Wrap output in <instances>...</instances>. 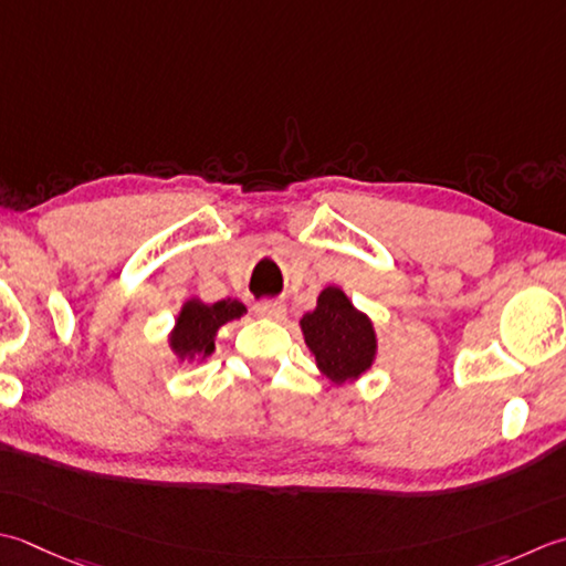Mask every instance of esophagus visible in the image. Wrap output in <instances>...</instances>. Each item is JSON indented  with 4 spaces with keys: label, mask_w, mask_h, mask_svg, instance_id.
<instances>
[{
    "label": "esophagus",
    "mask_w": 566,
    "mask_h": 566,
    "mask_svg": "<svg viewBox=\"0 0 566 566\" xmlns=\"http://www.w3.org/2000/svg\"><path fill=\"white\" fill-rule=\"evenodd\" d=\"M254 314H258V316H264V318H274V321H280V318H284L286 308H284V304H282V302H272V298H264V302H258V304H254Z\"/></svg>",
    "instance_id": "1"
}]
</instances>
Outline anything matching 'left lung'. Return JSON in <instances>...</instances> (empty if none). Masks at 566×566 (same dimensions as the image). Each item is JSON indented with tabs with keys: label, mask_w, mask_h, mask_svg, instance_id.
Returning <instances> with one entry per match:
<instances>
[{
	"label": "left lung",
	"mask_w": 566,
	"mask_h": 566,
	"mask_svg": "<svg viewBox=\"0 0 566 566\" xmlns=\"http://www.w3.org/2000/svg\"><path fill=\"white\" fill-rule=\"evenodd\" d=\"M302 328L306 346L328 380L346 382L370 368L375 331L336 286L321 292L316 312L302 318Z\"/></svg>",
	"instance_id": "obj_1"
}]
</instances>
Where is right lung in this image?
<instances>
[{
    "label": "right lung",
    "instance_id": "1",
    "mask_svg": "<svg viewBox=\"0 0 566 566\" xmlns=\"http://www.w3.org/2000/svg\"><path fill=\"white\" fill-rule=\"evenodd\" d=\"M242 314H245V306L235 302V298H223V302L216 304H203L193 298V302L184 304V312L179 321H176L171 348L181 358H206L216 348L213 340L218 328L232 318H240Z\"/></svg>",
    "mask_w": 566,
    "mask_h": 566
}]
</instances>
